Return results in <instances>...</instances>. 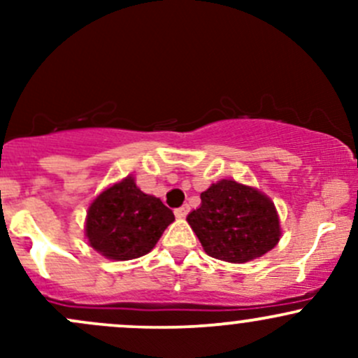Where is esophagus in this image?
Listing matches in <instances>:
<instances>
[{
    "instance_id": "34e87169",
    "label": "esophagus",
    "mask_w": 358,
    "mask_h": 358,
    "mask_svg": "<svg viewBox=\"0 0 358 358\" xmlns=\"http://www.w3.org/2000/svg\"><path fill=\"white\" fill-rule=\"evenodd\" d=\"M189 211H190L189 206L183 204V206H180V208L175 209V215H176V218H185V216L189 215Z\"/></svg>"
}]
</instances>
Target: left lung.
Instances as JSON below:
<instances>
[{
	"label": "left lung",
	"instance_id": "1",
	"mask_svg": "<svg viewBox=\"0 0 358 358\" xmlns=\"http://www.w3.org/2000/svg\"><path fill=\"white\" fill-rule=\"evenodd\" d=\"M209 256L246 263L279 243L280 227L273 202L234 180L213 183L201 194V206L187 216Z\"/></svg>",
	"mask_w": 358,
	"mask_h": 358
}]
</instances>
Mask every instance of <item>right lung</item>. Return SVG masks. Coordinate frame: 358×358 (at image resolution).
Instances as JSON below:
<instances>
[{"instance_id": "right-lung-1", "label": "right lung", "mask_w": 358, "mask_h": 358, "mask_svg": "<svg viewBox=\"0 0 358 358\" xmlns=\"http://www.w3.org/2000/svg\"><path fill=\"white\" fill-rule=\"evenodd\" d=\"M175 220L161 199L147 196L131 176L103 190L88 209L86 237L93 249L110 259L147 255Z\"/></svg>"}]
</instances>
